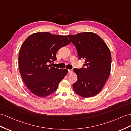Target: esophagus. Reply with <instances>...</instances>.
I'll return each instance as SVG.
<instances>
[{"instance_id":"obj_1","label":"esophagus","mask_w":131,"mask_h":131,"mask_svg":"<svg viewBox=\"0 0 131 131\" xmlns=\"http://www.w3.org/2000/svg\"><path fill=\"white\" fill-rule=\"evenodd\" d=\"M68 71H69V73H71V72H72V71H73V70H72V69H71V70H68Z\"/></svg>"}]
</instances>
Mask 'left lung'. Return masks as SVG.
<instances>
[{"mask_svg": "<svg viewBox=\"0 0 131 131\" xmlns=\"http://www.w3.org/2000/svg\"><path fill=\"white\" fill-rule=\"evenodd\" d=\"M68 36L76 47L79 59L85 60L82 68L73 69L78 80L73 84V89L82 97L94 96L101 91L110 76V50L95 33L83 32Z\"/></svg>", "mask_w": 131, "mask_h": 131, "instance_id": "obj_1", "label": "left lung"}]
</instances>
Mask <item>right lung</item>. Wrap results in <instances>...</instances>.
I'll return each mask as SVG.
<instances>
[{"label":"right lung","instance_id":"right-lung-1","mask_svg":"<svg viewBox=\"0 0 131 131\" xmlns=\"http://www.w3.org/2000/svg\"><path fill=\"white\" fill-rule=\"evenodd\" d=\"M71 42L66 36L48 32L30 35L22 44L18 58L20 72L28 89L44 97L54 92L68 70L51 67L56 52Z\"/></svg>","mask_w":131,"mask_h":131}]
</instances>
